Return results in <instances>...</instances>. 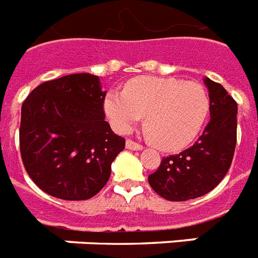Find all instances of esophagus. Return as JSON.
Returning a JSON list of instances; mask_svg holds the SVG:
<instances>
[{"label": "esophagus", "instance_id": "34e87169", "mask_svg": "<svg viewBox=\"0 0 258 258\" xmlns=\"http://www.w3.org/2000/svg\"><path fill=\"white\" fill-rule=\"evenodd\" d=\"M125 146H126V149L129 150H142L144 148H142V145H140V144H137V142L132 141V140H126V142H125Z\"/></svg>", "mask_w": 258, "mask_h": 258}]
</instances>
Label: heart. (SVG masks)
<instances>
[{
    "label": "heart",
    "mask_w": 258,
    "mask_h": 258,
    "mask_svg": "<svg viewBox=\"0 0 258 258\" xmlns=\"http://www.w3.org/2000/svg\"><path fill=\"white\" fill-rule=\"evenodd\" d=\"M211 109L201 84L174 77L141 76L127 82L123 92L110 90L104 112L113 129L129 133L145 116V132L158 149L176 152L200 135Z\"/></svg>",
    "instance_id": "1"
}]
</instances>
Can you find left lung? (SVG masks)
I'll list each match as a JSON object with an SVG mask.
<instances>
[{
    "label": "left lung",
    "instance_id": "1",
    "mask_svg": "<svg viewBox=\"0 0 258 258\" xmlns=\"http://www.w3.org/2000/svg\"><path fill=\"white\" fill-rule=\"evenodd\" d=\"M211 100V121L195 145L162 158L148 177L153 190L169 201H186L207 195L228 173L237 136V104L225 88L204 78Z\"/></svg>",
    "mask_w": 258,
    "mask_h": 258
}]
</instances>
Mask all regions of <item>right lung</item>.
Wrapping results in <instances>:
<instances>
[{"instance_id":"right-lung-1","label":"right lung","mask_w":258,"mask_h":258,"mask_svg":"<svg viewBox=\"0 0 258 258\" xmlns=\"http://www.w3.org/2000/svg\"><path fill=\"white\" fill-rule=\"evenodd\" d=\"M105 94L98 76L77 73L41 84L24 101L21 157L41 190L80 201L108 182L125 140L105 121Z\"/></svg>"}]
</instances>
